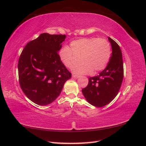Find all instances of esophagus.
<instances>
[{
  "label": "esophagus",
  "instance_id": "esophagus-1",
  "mask_svg": "<svg viewBox=\"0 0 146 146\" xmlns=\"http://www.w3.org/2000/svg\"><path fill=\"white\" fill-rule=\"evenodd\" d=\"M73 77L74 78H79L80 76L78 75H76V74H73Z\"/></svg>",
  "mask_w": 146,
  "mask_h": 146
}]
</instances>
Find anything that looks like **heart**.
<instances>
[{"label":"heart","mask_w":146,"mask_h":146,"mask_svg":"<svg viewBox=\"0 0 146 146\" xmlns=\"http://www.w3.org/2000/svg\"><path fill=\"white\" fill-rule=\"evenodd\" d=\"M70 48L63 46L59 51V57L63 64L69 69H73L77 60L74 56L81 57L82 65L76 68L74 72L79 74H87L103 70L107 66L111 57V45L104 38H83L74 40Z\"/></svg>","instance_id":"b5f03b06"}]
</instances>
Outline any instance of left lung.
Masks as SVG:
<instances>
[{"instance_id":"left-lung-1","label":"left lung","mask_w":146,"mask_h":146,"mask_svg":"<svg viewBox=\"0 0 146 146\" xmlns=\"http://www.w3.org/2000/svg\"><path fill=\"white\" fill-rule=\"evenodd\" d=\"M108 39L112 47L109 63L99 75L88 78V84L82 89L88 102L99 108L109 104L117 96L124 76L123 56L120 47L110 37Z\"/></svg>"}]
</instances>
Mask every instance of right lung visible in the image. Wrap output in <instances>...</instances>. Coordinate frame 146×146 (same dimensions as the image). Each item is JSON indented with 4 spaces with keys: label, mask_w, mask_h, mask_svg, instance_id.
Segmentation results:
<instances>
[{
    "label": "right lung",
    "mask_w": 146,
    "mask_h": 146,
    "mask_svg": "<svg viewBox=\"0 0 146 146\" xmlns=\"http://www.w3.org/2000/svg\"><path fill=\"white\" fill-rule=\"evenodd\" d=\"M66 36L42 33L27 43L20 55L18 72L20 88L30 100L40 106L55 101L64 84L72 77L58 53Z\"/></svg>",
    "instance_id": "obj_1"
}]
</instances>
